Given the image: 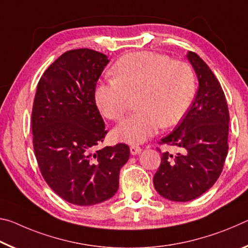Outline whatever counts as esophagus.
I'll list each match as a JSON object with an SVG mask.
<instances>
[{
	"mask_svg": "<svg viewBox=\"0 0 248 248\" xmlns=\"http://www.w3.org/2000/svg\"><path fill=\"white\" fill-rule=\"evenodd\" d=\"M129 151H131V154H132L133 156H135V155H139V154H140L141 148L140 147V146L132 145L131 147H129Z\"/></svg>",
	"mask_w": 248,
	"mask_h": 248,
	"instance_id": "obj_1",
	"label": "esophagus"
}]
</instances>
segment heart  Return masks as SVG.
I'll list each match as a JSON object with an SVG mask.
<instances>
[{
  "instance_id": "1",
  "label": "heart",
  "mask_w": 248,
  "mask_h": 248,
  "mask_svg": "<svg viewBox=\"0 0 248 248\" xmlns=\"http://www.w3.org/2000/svg\"><path fill=\"white\" fill-rule=\"evenodd\" d=\"M113 76L95 89V102L108 120H120L131 97L137 96L139 112L114 128V137L126 144H140L162 125L170 127L184 119L191 107L196 81L191 67L151 51L123 56L113 67Z\"/></svg>"
}]
</instances>
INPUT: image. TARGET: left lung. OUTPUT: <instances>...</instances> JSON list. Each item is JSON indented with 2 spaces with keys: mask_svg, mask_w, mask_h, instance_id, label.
Segmentation results:
<instances>
[{
  "mask_svg": "<svg viewBox=\"0 0 248 248\" xmlns=\"http://www.w3.org/2000/svg\"><path fill=\"white\" fill-rule=\"evenodd\" d=\"M186 57L199 81L197 95L181 123L161 140L180 153H162L153 180L162 198L176 202L191 201L208 191L220 177L229 151L230 114L221 84L196 52Z\"/></svg>",
  "mask_w": 248,
  "mask_h": 248,
  "instance_id": "left-lung-1",
  "label": "left lung"
}]
</instances>
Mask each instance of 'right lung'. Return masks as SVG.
Returning <instances> with one entry per match:
<instances>
[{
	"mask_svg": "<svg viewBox=\"0 0 248 248\" xmlns=\"http://www.w3.org/2000/svg\"><path fill=\"white\" fill-rule=\"evenodd\" d=\"M108 56L82 48L64 52L47 68L31 112L32 145L47 185L69 203L88 206L111 199L129 158L125 144L102 143L105 125L95 86Z\"/></svg>",
	"mask_w": 248,
	"mask_h": 248,
	"instance_id": "right-lung-1",
	"label": "right lung"
}]
</instances>
